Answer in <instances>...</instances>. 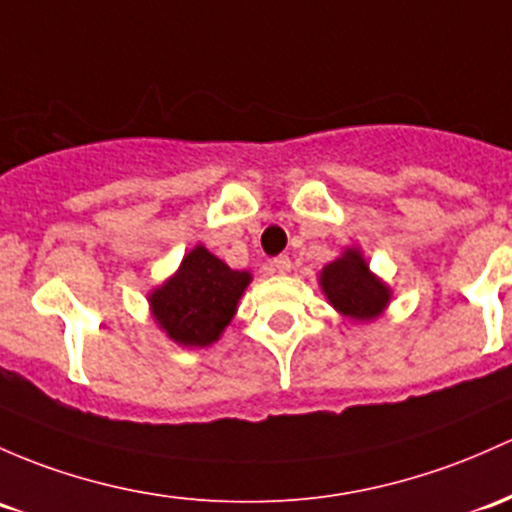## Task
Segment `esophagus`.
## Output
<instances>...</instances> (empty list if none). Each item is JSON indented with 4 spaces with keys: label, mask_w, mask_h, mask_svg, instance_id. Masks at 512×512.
Returning a JSON list of instances; mask_svg holds the SVG:
<instances>
[{
    "label": "esophagus",
    "mask_w": 512,
    "mask_h": 512,
    "mask_svg": "<svg viewBox=\"0 0 512 512\" xmlns=\"http://www.w3.org/2000/svg\"><path fill=\"white\" fill-rule=\"evenodd\" d=\"M272 267H274V272L287 274V272H292V260H289L287 255H279L272 260Z\"/></svg>",
    "instance_id": "34e87169"
}]
</instances>
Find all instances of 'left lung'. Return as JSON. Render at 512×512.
<instances>
[{"mask_svg": "<svg viewBox=\"0 0 512 512\" xmlns=\"http://www.w3.org/2000/svg\"><path fill=\"white\" fill-rule=\"evenodd\" d=\"M319 287L333 309L353 324H370L380 319L392 301L385 279L370 270L360 247H346L319 272Z\"/></svg>", "mask_w": 512, "mask_h": 512, "instance_id": "obj_1", "label": "left lung"}]
</instances>
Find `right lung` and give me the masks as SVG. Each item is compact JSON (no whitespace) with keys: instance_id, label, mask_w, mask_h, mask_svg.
Segmentation results:
<instances>
[{"instance_id":"obj_1","label":"right lung","mask_w":512,"mask_h":512,"mask_svg":"<svg viewBox=\"0 0 512 512\" xmlns=\"http://www.w3.org/2000/svg\"><path fill=\"white\" fill-rule=\"evenodd\" d=\"M250 282L252 272L233 270L206 245H196L186 252L179 270L147 294L149 311L159 331L176 346H213L238 314Z\"/></svg>"}]
</instances>
